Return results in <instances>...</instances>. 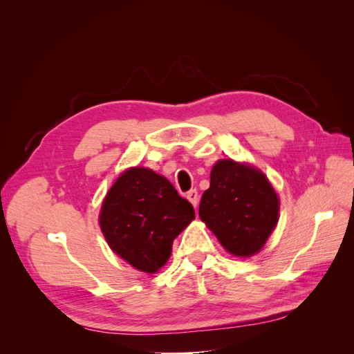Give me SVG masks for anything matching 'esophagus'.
Segmentation results:
<instances>
[{
  "mask_svg": "<svg viewBox=\"0 0 354 354\" xmlns=\"http://www.w3.org/2000/svg\"><path fill=\"white\" fill-rule=\"evenodd\" d=\"M186 196H187V199L192 202V205H194V207H196V205H198L199 194H198V190H196V189H192V190H189Z\"/></svg>",
  "mask_w": 354,
  "mask_h": 354,
  "instance_id": "obj_1",
  "label": "esophagus"
}]
</instances>
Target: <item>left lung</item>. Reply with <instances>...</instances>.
Returning <instances> with one entry per match:
<instances>
[{
	"instance_id": "obj_1",
	"label": "left lung",
	"mask_w": 354,
	"mask_h": 354,
	"mask_svg": "<svg viewBox=\"0 0 354 354\" xmlns=\"http://www.w3.org/2000/svg\"><path fill=\"white\" fill-rule=\"evenodd\" d=\"M279 199L259 169L232 159L218 160L203 192L199 217L230 254L250 257L274 229Z\"/></svg>"
}]
</instances>
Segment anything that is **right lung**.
Segmentation results:
<instances>
[{"mask_svg":"<svg viewBox=\"0 0 354 354\" xmlns=\"http://www.w3.org/2000/svg\"><path fill=\"white\" fill-rule=\"evenodd\" d=\"M195 218L192 203L167 178L131 168L106 195L100 227L111 248L137 270L155 273L169 259L173 241Z\"/></svg>","mask_w":354,"mask_h":354,"instance_id":"obj_1","label":"right lung"}]
</instances>
